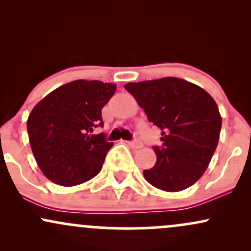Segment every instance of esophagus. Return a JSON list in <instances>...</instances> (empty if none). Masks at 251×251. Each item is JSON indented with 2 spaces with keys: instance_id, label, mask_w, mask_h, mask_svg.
I'll return each instance as SVG.
<instances>
[{
  "instance_id": "1",
  "label": "esophagus",
  "mask_w": 251,
  "mask_h": 251,
  "mask_svg": "<svg viewBox=\"0 0 251 251\" xmlns=\"http://www.w3.org/2000/svg\"><path fill=\"white\" fill-rule=\"evenodd\" d=\"M128 145L133 149H140L143 148V142L139 139H134L132 140V142H128Z\"/></svg>"
}]
</instances>
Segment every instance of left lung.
Wrapping results in <instances>:
<instances>
[{
	"label": "left lung",
	"mask_w": 251,
	"mask_h": 251,
	"mask_svg": "<svg viewBox=\"0 0 251 251\" xmlns=\"http://www.w3.org/2000/svg\"><path fill=\"white\" fill-rule=\"evenodd\" d=\"M150 123L162 131V146H153L157 162L144 170L145 179L168 192L195 184L208 169L220 139L217 103L200 86L178 77L125 85Z\"/></svg>",
	"instance_id": "8db88e82"
}]
</instances>
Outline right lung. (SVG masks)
I'll return each instance as SVG.
<instances>
[{"label":"right lung","mask_w":251,"mask_h":251,"mask_svg":"<svg viewBox=\"0 0 251 251\" xmlns=\"http://www.w3.org/2000/svg\"><path fill=\"white\" fill-rule=\"evenodd\" d=\"M114 83L75 80L40 101L27 120L37 165L48 179L62 186L85 183L99 174L113 143L91 134L103 125L101 109L116 93Z\"/></svg>","instance_id":"add662e5"}]
</instances>
